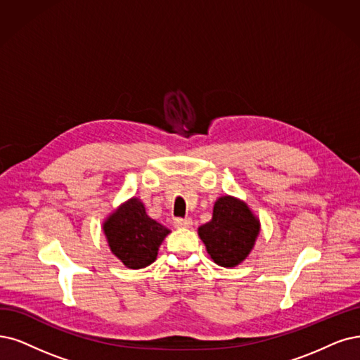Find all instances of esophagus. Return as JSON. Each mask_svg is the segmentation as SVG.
Wrapping results in <instances>:
<instances>
[{
  "label": "esophagus",
  "instance_id": "obj_1",
  "mask_svg": "<svg viewBox=\"0 0 360 360\" xmlns=\"http://www.w3.org/2000/svg\"><path fill=\"white\" fill-rule=\"evenodd\" d=\"M173 224H175V227H178V229H191L193 219L191 218H176Z\"/></svg>",
  "mask_w": 360,
  "mask_h": 360
}]
</instances>
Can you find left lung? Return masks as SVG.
Returning a JSON list of instances; mask_svg holds the SVG:
<instances>
[{
	"mask_svg": "<svg viewBox=\"0 0 360 360\" xmlns=\"http://www.w3.org/2000/svg\"><path fill=\"white\" fill-rule=\"evenodd\" d=\"M197 231L212 261L221 267L233 269L242 264L254 249L261 222L240 198L222 195L214 205L212 219L200 225Z\"/></svg>",
	"mask_w": 360,
	"mask_h": 360,
	"instance_id": "8db88e82",
	"label": "left lung"
}]
</instances>
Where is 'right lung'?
Masks as SVG:
<instances>
[{
  "instance_id": "1",
  "label": "right lung",
  "mask_w": 360,
  "mask_h": 360,
  "mask_svg": "<svg viewBox=\"0 0 360 360\" xmlns=\"http://www.w3.org/2000/svg\"><path fill=\"white\" fill-rule=\"evenodd\" d=\"M102 230L112 254L131 270L153 264L160 245L170 233L165 225L146 215L138 197L129 198L112 210L103 221Z\"/></svg>"
}]
</instances>
